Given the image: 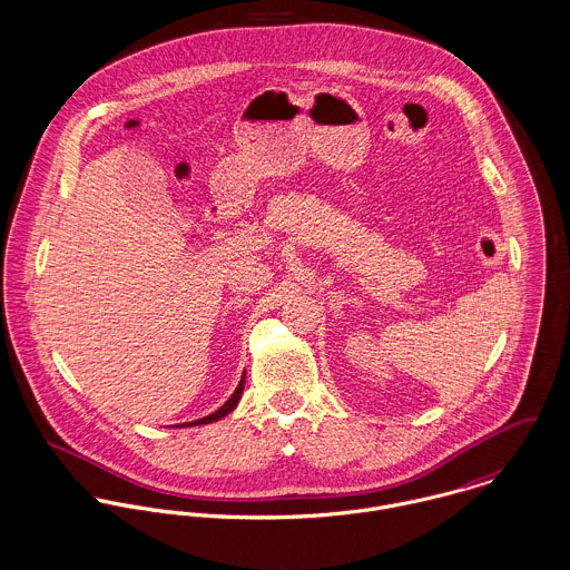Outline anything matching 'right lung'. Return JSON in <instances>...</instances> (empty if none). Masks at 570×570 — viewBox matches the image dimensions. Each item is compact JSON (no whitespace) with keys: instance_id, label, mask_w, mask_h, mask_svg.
Listing matches in <instances>:
<instances>
[{"instance_id":"add662e5","label":"right lung","mask_w":570,"mask_h":570,"mask_svg":"<svg viewBox=\"0 0 570 570\" xmlns=\"http://www.w3.org/2000/svg\"><path fill=\"white\" fill-rule=\"evenodd\" d=\"M244 383H246V374L242 376V381H239V385H237V390H235V394L215 412V414L207 415V417H200V420H196V422H187V426H191V424H208V422H215V420H219V417H224L226 414H230L235 407H237V403H239V399H242V392H244ZM185 426V424H183Z\"/></svg>"}]
</instances>
